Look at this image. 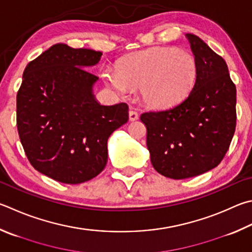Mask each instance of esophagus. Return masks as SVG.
Returning <instances> with one entry per match:
<instances>
[{
	"label": "esophagus",
	"instance_id": "34e87169",
	"mask_svg": "<svg viewBox=\"0 0 252 252\" xmlns=\"http://www.w3.org/2000/svg\"><path fill=\"white\" fill-rule=\"evenodd\" d=\"M129 119H130V121L138 120V119H139V113L136 112V111H134V110H131L129 112Z\"/></svg>",
	"mask_w": 252,
	"mask_h": 252
}]
</instances>
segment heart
Wrapping results in <instances>:
<instances>
[{
	"label": "heart",
	"instance_id": "1",
	"mask_svg": "<svg viewBox=\"0 0 252 252\" xmlns=\"http://www.w3.org/2000/svg\"><path fill=\"white\" fill-rule=\"evenodd\" d=\"M197 75L190 54L175 47H154L123 58L117 70L106 68L102 79L119 94L141 89L142 99L153 108H167L189 94Z\"/></svg>",
	"mask_w": 252,
	"mask_h": 252
}]
</instances>
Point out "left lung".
<instances>
[{
  "label": "left lung",
  "instance_id": "8db88e82",
  "mask_svg": "<svg viewBox=\"0 0 252 252\" xmlns=\"http://www.w3.org/2000/svg\"><path fill=\"white\" fill-rule=\"evenodd\" d=\"M197 75L176 106L142 113L151 163L161 175L184 180L216 167L236 130V86L226 62L198 36L187 34Z\"/></svg>",
  "mask_w": 252,
  "mask_h": 252
}]
</instances>
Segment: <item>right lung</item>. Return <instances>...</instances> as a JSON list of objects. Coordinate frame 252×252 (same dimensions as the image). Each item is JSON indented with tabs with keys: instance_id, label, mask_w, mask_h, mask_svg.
Returning a JSON list of instances; mask_svg holds the SVG:
<instances>
[{
	"instance_id": "right-lung-1",
	"label": "right lung",
	"mask_w": 252,
	"mask_h": 252,
	"mask_svg": "<svg viewBox=\"0 0 252 252\" xmlns=\"http://www.w3.org/2000/svg\"><path fill=\"white\" fill-rule=\"evenodd\" d=\"M101 52L56 44L30 62L16 95L21 143L35 170L65 184H80L102 172L107 142L126 123L125 102L101 106L93 94L94 66Z\"/></svg>"
}]
</instances>
